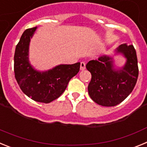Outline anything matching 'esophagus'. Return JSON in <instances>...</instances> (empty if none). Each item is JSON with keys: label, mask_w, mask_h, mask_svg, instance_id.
<instances>
[{"label": "esophagus", "mask_w": 147, "mask_h": 147, "mask_svg": "<svg viewBox=\"0 0 147 147\" xmlns=\"http://www.w3.org/2000/svg\"><path fill=\"white\" fill-rule=\"evenodd\" d=\"M85 69V63L84 62H81L80 63V70L81 71H84Z\"/></svg>", "instance_id": "34e87169"}]
</instances>
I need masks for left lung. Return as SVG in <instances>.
<instances>
[{
    "label": "left lung",
    "mask_w": 147,
    "mask_h": 147,
    "mask_svg": "<svg viewBox=\"0 0 147 147\" xmlns=\"http://www.w3.org/2000/svg\"><path fill=\"white\" fill-rule=\"evenodd\" d=\"M121 55L125 62L121 67L115 65L114 57ZM86 68L91 74L88 87L93 102L104 107L119 105L132 91L138 76L136 51L133 45L122 44L113 54H104L98 60H90Z\"/></svg>",
    "instance_id": "1"
}]
</instances>
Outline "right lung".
<instances>
[{"label": "right lung", "mask_w": 147, "mask_h": 147, "mask_svg": "<svg viewBox=\"0 0 147 147\" xmlns=\"http://www.w3.org/2000/svg\"><path fill=\"white\" fill-rule=\"evenodd\" d=\"M37 27L23 32L15 49L14 71L22 91L35 102L50 103L60 96L72 77L80 71V62L60 64L47 71L36 69L29 61V45Z\"/></svg>", "instance_id": "obj_1"}]
</instances>
